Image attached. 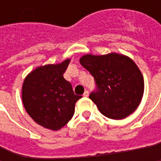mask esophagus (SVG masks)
Returning a JSON list of instances; mask_svg holds the SVG:
<instances>
[{"label":"esophagus","mask_w":161,"mask_h":161,"mask_svg":"<svg viewBox=\"0 0 161 161\" xmlns=\"http://www.w3.org/2000/svg\"><path fill=\"white\" fill-rule=\"evenodd\" d=\"M88 95H89V92H88L87 90H86V91L84 92V94H83L84 97H88Z\"/></svg>","instance_id":"1"}]
</instances>
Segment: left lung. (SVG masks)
Listing matches in <instances>:
<instances>
[{
	"label": "left lung",
	"mask_w": 161,
	"mask_h": 161,
	"mask_svg": "<svg viewBox=\"0 0 161 161\" xmlns=\"http://www.w3.org/2000/svg\"><path fill=\"white\" fill-rule=\"evenodd\" d=\"M81 65L94 77L98 90L89 95L99 111L111 119H123L139 106L145 90L143 75L128 56L86 54Z\"/></svg>",
	"instance_id": "1"
}]
</instances>
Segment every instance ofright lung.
<instances>
[{
	"mask_svg": "<svg viewBox=\"0 0 161 161\" xmlns=\"http://www.w3.org/2000/svg\"><path fill=\"white\" fill-rule=\"evenodd\" d=\"M70 58L58 64L39 66L22 85V102L29 115L40 126L51 130L63 128L75 114V103L82 96L74 93L64 79Z\"/></svg>",
	"mask_w": 161,
	"mask_h": 161,
	"instance_id": "obj_1",
	"label": "right lung"
}]
</instances>
